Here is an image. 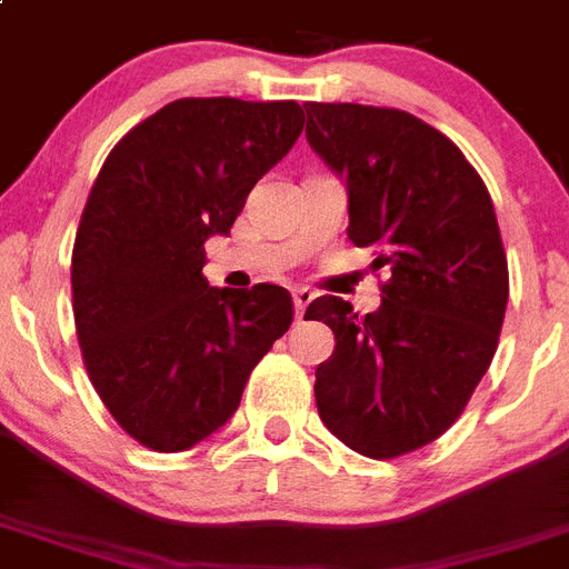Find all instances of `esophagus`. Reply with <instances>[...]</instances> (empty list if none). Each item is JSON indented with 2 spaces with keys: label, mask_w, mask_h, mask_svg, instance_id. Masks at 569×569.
<instances>
[{
  "label": "esophagus",
  "mask_w": 569,
  "mask_h": 569,
  "mask_svg": "<svg viewBox=\"0 0 569 569\" xmlns=\"http://www.w3.org/2000/svg\"><path fill=\"white\" fill-rule=\"evenodd\" d=\"M315 292L312 289H307V286H298V289H292V300H295V312H298V318L303 312H307V307L312 303Z\"/></svg>",
  "instance_id": "esophagus-1"
}]
</instances>
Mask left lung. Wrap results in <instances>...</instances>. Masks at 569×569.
I'll list each match as a JSON object with an SVG mask.
<instances>
[{"mask_svg":"<svg viewBox=\"0 0 569 569\" xmlns=\"http://www.w3.org/2000/svg\"><path fill=\"white\" fill-rule=\"evenodd\" d=\"M312 150L347 179L350 228L388 269L379 312L323 295L307 309L336 336L315 402L343 446L393 460L457 422L498 350L509 266L495 204L460 147L417 114L303 103Z\"/></svg>","mask_w":569,"mask_h":569,"instance_id":"left-lung-1","label":"left lung"}]
</instances>
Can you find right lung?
<instances>
[{"label":"right lung","mask_w":569,"mask_h":569,"mask_svg":"<svg viewBox=\"0 0 569 569\" xmlns=\"http://www.w3.org/2000/svg\"><path fill=\"white\" fill-rule=\"evenodd\" d=\"M300 130L295 100L181 98L132 127L89 190L71 251L80 352L114 422L152 451L226 425L292 323L286 289H213L202 266Z\"/></svg>","instance_id":"right-lung-1"}]
</instances>
